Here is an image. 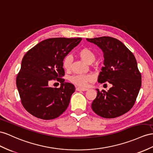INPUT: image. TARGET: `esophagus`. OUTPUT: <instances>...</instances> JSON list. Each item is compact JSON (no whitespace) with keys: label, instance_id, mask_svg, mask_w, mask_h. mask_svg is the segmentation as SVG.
I'll use <instances>...</instances> for the list:
<instances>
[{"label":"esophagus","instance_id":"obj_1","mask_svg":"<svg viewBox=\"0 0 153 153\" xmlns=\"http://www.w3.org/2000/svg\"><path fill=\"white\" fill-rule=\"evenodd\" d=\"M76 91H88V88L77 87V88H76Z\"/></svg>","mask_w":153,"mask_h":153}]
</instances>
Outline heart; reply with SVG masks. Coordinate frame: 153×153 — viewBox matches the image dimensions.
Here are the masks:
<instances>
[{"label":"heart","instance_id":"obj_1","mask_svg":"<svg viewBox=\"0 0 153 153\" xmlns=\"http://www.w3.org/2000/svg\"><path fill=\"white\" fill-rule=\"evenodd\" d=\"M79 56L86 63L91 64L95 60L96 56L93 51L88 48H83L78 52ZM72 57L70 56H66L62 60V65L66 71H69L71 69L72 63ZM94 79V76L92 74H85V75H75L70 77V81L72 83L81 87H87L89 82Z\"/></svg>","mask_w":153,"mask_h":153}]
</instances>
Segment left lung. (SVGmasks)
Instances as JSON below:
<instances>
[{"instance_id": "1", "label": "left lung", "mask_w": 153, "mask_h": 153, "mask_svg": "<svg viewBox=\"0 0 153 153\" xmlns=\"http://www.w3.org/2000/svg\"><path fill=\"white\" fill-rule=\"evenodd\" d=\"M102 50L104 66L98 76L99 83L108 82V92L96 89L97 96L91 107L105 118H114L129 111L134 105L142 85V76L133 53L117 39L104 36L87 39Z\"/></svg>"}]
</instances>
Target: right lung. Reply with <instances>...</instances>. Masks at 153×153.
<instances>
[{
    "mask_svg": "<svg viewBox=\"0 0 153 153\" xmlns=\"http://www.w3.org/2000/svg\"><path fill=\"white\" fill-rule=\"evenodd\" d=\"M81 38H50L40 42L23 57L16 85L23 107L30 114L42 120H53L67 108L75 92L72 83L62 78L63 59ZM61 83L59 88L48 87L50 80Z\"/></svg>",
    "mask_w": 153,
    "mask_h": 153,
    "instance_id": "1",
    "label": "right lung"
}]
</instances>
